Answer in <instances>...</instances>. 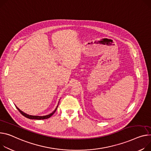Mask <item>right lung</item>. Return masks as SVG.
<instances>
[{
	"label": "right lung",
	"mask_w": 151,
	"mask_h": 151,
	"mask_svg": "<svg viewBox=\"0 0 151 151\" xmlns=\"http://www.w3.org/2000/svg\"><path fill=\"white\" fill-rule=\"evenodd\" d=\"M58 105L56 107V108L55 109V110L52 112L49 115H44V116H37V115H28L27 114H25V112H24L23 111H22L21 110H20L16 106V108L18 109V111L21 113V114H22L24 116V117L28 118V119H36V120H44V119H48L50 118V117H51V116L55 113V112L56 111L57 109V107H58Z\"/></svg>",
	"instance_id": "add662e5"
}]
</instances>
